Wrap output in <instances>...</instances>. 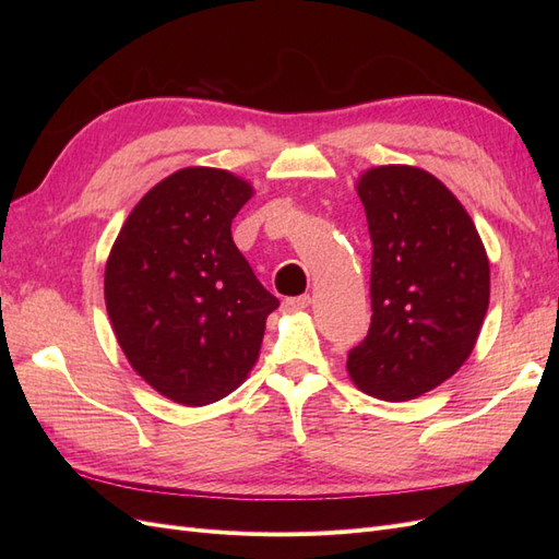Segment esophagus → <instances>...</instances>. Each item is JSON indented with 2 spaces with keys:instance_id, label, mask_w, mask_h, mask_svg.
<instances>
[{
  "instance_id": "1",
  "label": "esophagus",
  "mask_w": 559,
  "mask_h": 559,
  "mask_svg": "<svg viewBox=\"0 0 559 559\" xmlns=\"http://www.w3.org/2000/svg\"><path fill=\"white\" fill-rule=\"evenodd\" d=\"M310 306V296H289L282 300V308L286 312H298V310H306Z\"/></svg>"
}]
</instances>
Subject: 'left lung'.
<instances>
[{"instance_id":"1","label":"left lung","mask_w":559,"mask_h":559,"mask_svg":"<svg viewBox=\"0 0 559 559\" xmlns=\"http://www.w3.org/2000/svg\"><path fill=\"white\" fill-rule=\"evenodd\" d=\"M370 261V329L347 354L361 392L411 401L456 373L489 306V263L471 216L433 175L408 165L359 179Z\"/></svg>"}]
</instances>
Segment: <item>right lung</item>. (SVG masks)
<instances>
[{
	"label": "right lung",
	"instance_id": "right-lung-1",
	"mask_svg": "<svg viewBox=\"0 0 559 559\" xmlns=\"http://www.w3.org/2000/svg\"><path fill=\"white\" fill-rule=\"evenodd\" d=\"M249 198L251 186L230 173L186 167L138 202L109 253L105 300L118 345L177 403L228 396L280 306L230 235Z\"/></svg>",
	"mask_w": 559,
	"mask_h": 559
}]
</instances>
